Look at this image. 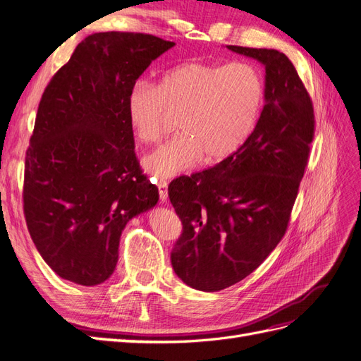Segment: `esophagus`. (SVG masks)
<instances>
[{
	"label": "esophagus",
	"mask_w": 361,
	"mask_h": 361,
	"mask_svg": "<svg viewBox=\"0 0 361 361\" xmlns=\"http://www.w3.org/2000/svg\"><path fill=\"white\" fill-rule=\"evenodd\" d=\"M158 191H159V199H161V202L164 203V202H167V199H169V190H167V180H164V179H159L158 180Z\"/></svg>",
	"instance_id": "34e87169"
}]
</instances>
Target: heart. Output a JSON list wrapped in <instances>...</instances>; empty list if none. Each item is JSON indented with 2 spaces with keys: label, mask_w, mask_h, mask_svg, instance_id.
Returning a JSON list of instances; mask_svg holds the SVG:
<instances>
[{
  "label": "heart",
  "mask_w": 361,
  "mask_h": 361,
  "mask_svg": "<svg viewBox=\"0 0 361 361\" xmlns=\"http://www.w3.org/2000/svg\"><path fill=\"white\" fill-rule=\"evenodd\" d=\"M265 85L253 63L187 61L162 76L157 87L137 81L126 97V114L135 137L159 143L173 116L180 135L145 158L157 178H173L203 161L233 155L253 133L264 104Z\"/></svg>",
  "instance_id": "obj_1"
}]
</instances>
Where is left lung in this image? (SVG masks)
<instances>
[{"mask_svg": "<svg viewBox=\"0 0 361 361\" xmlns=\"http://www.w3.org/2000/svg\"><path fill=\"white\" fill-rule=\"evenodd\" d=\"M265 66V105L233 155L169 185L182 221L171 251L178 277L216 292L250 276L285 236L314 135L310 94L277 49L227 47Z\"/></svg>", "mask_w": 361, "mask_h": 361, "instance_id": "8db88e82", "label": "left lung"}]
</instances>
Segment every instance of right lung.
<instances>
[{
    "label": "right lung",
    "mask_w": 361,
    "mask_h": 361,
    "mask_svg": "<svg viewBox=\"0 0 361 361\" xmlns=\"http://www.w3.org/2000/svg\"><path fill=\"white\" fill-rule=\"evenodd\" d=\"M173 47L145 32H94L42 94L25 157L24 214L40 256L64 280L104 283L125 226L159 199L135 157L126 97Z\"/></svg>",
    "instance_id": "right-lung-1"
}]
</instances>
